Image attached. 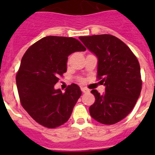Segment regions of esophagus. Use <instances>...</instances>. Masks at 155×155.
<instances>
[{
  "label": "esophagus",
  "mask_w": 155,
  "mask_h": 155,
  "mask_svg": "<svg viewBox=\"0 0 155 155\" xmlns=\"http://www.w3.org/2000/svg\"><path fill=\"white\" fill-rule=\"evenodd\" d=\"M81 89L82 92H84V93H87V92H89L90 91L89 90L87 89V88H86V87H81Z\"/></svg>",
  "instance_id": "34e87169"
}]
</instances>
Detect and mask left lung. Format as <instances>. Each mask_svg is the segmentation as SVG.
Instances as JSON below:
<instances>
[{"label": "left lung", "mask_w": 155, "mask_h": 155, "mask_svg": "<svg viewBox=\"0 0 155 155\" xmlns=\"http://www.w3.org/2000/svg\"><path fill=\"white\" fill-rule=\"evenodd\" d=\"M80 40L98 58L97 78L105 86L89 108L90 115L105 125L116 124L134 109L142 87L140 68L136 56L120 39L112 35L80 36Z\"/></svg>", "instance_id": "1"}]
</instances>
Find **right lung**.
Masks as SVG:
<instances>
[{"label": "right lung", "instance_id": "add662e5", "mask_svg": "<svg viewBox=\"0 0 155 155\" xmlns=\"http://www.w3.org/2000/svg\"><path fill=\"white\" fill-rule=\"evenodd\" d=\"M85 50L74 38L50 35L37 41L25 52L16 84L22 107L38 124L56 128L69 120L81 95L80 87L72 84L62 93L54 85L67 71L68 56Z\"/></svg>", "mask_w": 155, "mask_h": 155}]
</instances>
